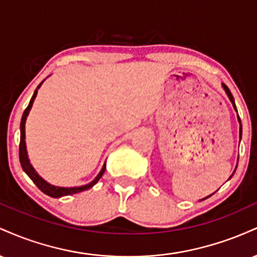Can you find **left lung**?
<instances>
[{
	"mask_svg": "<svg viewBox=\"0 0 257 257\" xmlns=\"http://www.w3.org/2000/svg\"><path fill=\"white\" fill-rule=\"evenodd\" d=\"M222 88H223V90L226 91V94H227V96H228V99H229V101L232 102V105H233V108H234L235 110V112H237V117H238V122H239V139H241V122H240V118H239V116H238V111H237V107H235V104H234V99H233V95H232V93H231V90L228 89V87H227L226 84H223L222 83ZM235 169H237V168H235ZM233 174H234V172H233ZM232 174V175H233ZM232 175L229 176V179L232 178ZM211 196V194H210ZM210 196H208V197H210ZM208 197H205V198H203L202 200H204V199H206L208 198Z\"/></svg>",
	"mask_w": 257,
	"mask_h": 257,
	"instance_id": "left-lung-1",
	"label": "left lung"
}]
</instances>
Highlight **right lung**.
<instances>
[{
  "mask_svg": "<svg viewBox=\"0 0 257 257\" xmlns=\"http://www.w3.org/2000/svg\"><path fill=\"white\" fill-rule=\"evenodd\" d=\"M43 82H44V79L41 82L40 84H38L36 90L34 91V95H32V98L30 100V102H29L28 107L25 108L24 113H23L22 122H20L19 159H20V164H22L23 170L28 174L29 178L34 181V184L36 185L43 193H46L47 196H49V197H53V198H60V197H64V196H70V194L83 192V191H87V190H89V188L93 187V186L99 181L100 178H101L102 174L105 173L106 162L104 163V166H102L101 170H100V173L95 176V179H94L93 181H90L89 184H87V185L76 186V187H61V186L52 185V184H49V182H47L46 180L42 178V176L38 175V173L35 170V168L31 166L30 159H29V156H28V150H26V143H25V123H26V118H28V116H29V112H30L31 107H32V104H34L35 99H36L37 91H38V89H40V87L42 85Z\"/></svg>",
  "mask_w": 257,
  "mask_h": 257,
  "instance_id": "right-lung-1",
  "label": "right lung"
}]
</instances>
